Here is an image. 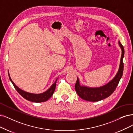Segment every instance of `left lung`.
Segmentation results:
<instances>
[{"label": "left lung", "mask_w": 133, "mask_h": 133, "mask_svg": "<svg viewBox=\"0 0 133 133\" xmlns=\"http://www.w3.org/2000/svg\"><path fill=\"white\" fill-rule=\"evenodd\" d=\"M119 46L122 50V55L120 60L119 69L117 73L113 79L103 86L99 87H89L85 86H81L79 79L77 77V81L75 85V88L78 96L82 99L89 102H98L109 97L115 91L117 87L123 72V59L124 55V47L120 41H118Z\"/></svg>", "instance_id": "1"}]
</instances>
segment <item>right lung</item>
Returning a JSON list of instances; mask_svg holds the SVG:
<instances>
[{
	"label": "right lung",
	"instance_id": "right-lung-1",
	"mask_svg": "<svg viewBox=\"0 0 133 133\" xmlns=\"http://www.w3.org/2000/svg\"><path fill=\"white\" fill-rule=\"evenodd\" d=\"M9 76L10 80L11 81L12 83L13 84L14 87L16 89V91L19 93V94L23 97L24 99L26 100L30 101L32 102H35V103H41L46 102L48 99H49L52 96L53 94H54L56 86V81L57 79L56 80L55 82L52 84V86L47 90L46 91L44 92V93H40V94H34V93H30L29 92H26L25 91H23L19 88H18L16 85L15 84V83L12 81L11 77L10 76L9 72L8 71Z\"/></svg>",
	"mask_w": 133,
	"mask_h": 133
}]
</instances>
